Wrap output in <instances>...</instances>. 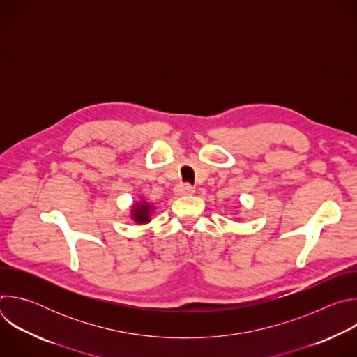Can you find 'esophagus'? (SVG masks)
Masks as SVG:
<instances>
[{
  "instance_id": "1",
  "label": "esophagus",
  "mask_w": 357,
  "mask_h": 357,
  "mask_svg": "<svg viewBox=\"0 0 357 357\" xmlns=\"http://www.w3.org/2000/svg\"><path fill=\"white\" fill-rule=\"evenodd\" d=\"M195 192L193 186H190L189 183H181L175 188V193L178 196H186V195H192Z\"/></svg>"
}]
</instances>
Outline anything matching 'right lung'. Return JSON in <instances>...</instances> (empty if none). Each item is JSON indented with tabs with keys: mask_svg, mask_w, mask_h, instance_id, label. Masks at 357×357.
I'll return each mask as SVG.
<instances>
[{
	"mask_svg": "<svg viewBox=\"0 0 357 357\" xmlns=\"http://www.w3.org/2000/svg\"><path fill=\"white\" fill-rule=\"evenodd\" d=\"M152 209H154V206L148 205L146 202H141V203H137V205L132 206V215L131 216L139 225L141 223H148Z\"/></svg>",
	"mask_w": 357,
	"mask_h": 357,
	"instance_id": "right-lung-1",
	"label": "right lung"
}]
</instances>
